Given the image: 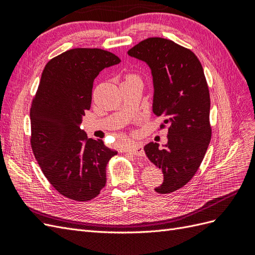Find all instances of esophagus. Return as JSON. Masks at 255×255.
<instances>
[{"label": "esophagus", "mask_w": 255, "mask_h": 255, "mask_svg": "<svg viewBox=\"0 0 255 255\" xmlns=\"http://www.w3.org/2000/svg\"><path fill=\"white\" fill-rule=\"evenodd\" d=\"M128 151L129 153H132L133 155H136V156H143L144 155V151H143V146L140 144V143H133L130 144L128 148Z\"/></svg>", "instance_id": "esophagus-1"}]
</instances>
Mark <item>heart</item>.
I'll list each match as a JSON object with an SVG mask.
<instances>
[{"mask_svg":"<svg viewBox=\"0 0 255 255\" xmlns=\"http://www.w3.org/2000/svg\"><path fill=\"white\" fill-rule=\"evenodd\" d=\"M135 78H137V76H135V75H128L127 80H128V79H135Z\"/></svg>","mask_w":255,"mask_h":255,"instance_id":"b5f03b06","label":"heart"}]
</instances>
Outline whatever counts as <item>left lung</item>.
Here are the masks:
<instances>
[{"mask_svg": "<svg viewBox=\"0 0 255 255\" xmlns=\"http://www.w3.org/2000/svg\"><path fill=\"white\" fill-rule=\"evenodd\" d=\"M128 54L149 66L152 111L169 127L163 148L151 141L144 152L164 174V182L154 189L170 194L195 175L211 141V100L203 68L190 50L159 37L139 42Z\"/></svg>", "mask_w": 255, "mask_h": 255, "instance_id": "8db88e82", "label": "left lung"}]
</instances>
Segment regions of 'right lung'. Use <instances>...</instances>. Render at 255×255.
I'll use <instances>...</instances> for the list:
<instances>
[{
    "instance_id": "right-lung-1",
    "label": "right lung",
    "mask_w": 255,
    "mask_h": 255,
    "mask_svg": "<svg viewBox=\"0 0 255 255\" xmlns=\"http://www.w3.org/2000/svg\"><path fill=\"white\" fill-rule=\"evenodd\" d=\"M119 63L101 49L66 51L44 67L30 106V143L38 164L52 186L75 201L100 194L107 163L117 154L102 139L87 138L81 123L90 109L95 79Z\"/></svg>"
}]
</instances>
